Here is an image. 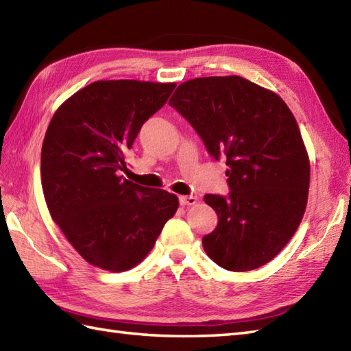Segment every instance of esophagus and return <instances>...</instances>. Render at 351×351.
Masks as SVG:
<instances>
[{
    "instance_id": "esophagus-1",
    "label": "esophagus",
    "mask_w": 351,
    "mask_h": 351,
    "mask_svg": "<svg viewBox=\"0 0 351 351\" xmlns=\"http://www.w3.org/2000/svg\"><path fill=\"white\" fill-rule=\"evenodd\" d=\"M197 202L196 196H180V204L182 206H189V205H195Z\"/></svg>"
}]
</instances>
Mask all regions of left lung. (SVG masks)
Here are the masks:
<instances>
[{
    "label": "left lung",
    "mask_w": 351,
    "mask_h": 351,
    "mask_svg": "<svg viewBox=\"0 0 351 351\" xmlns=\"http://www.w3.org/2000/svg\"><path fill=\"white\" fill-rule=\"evenodd\" d=\"M169 104L215 160L226 156L229 196L204 197L219 217L202 238L206 255L229 271L270 263L308 204L311 164L294 114L279 95L238 75L185 81Z\"/></svg>",
    "instance_id": "8db88e82"
}]
</instances>
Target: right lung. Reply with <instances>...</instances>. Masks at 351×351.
Returning <instances> with one entry per match:
<instances>
[{
  "label": "right lung",
  "instance_id": "obj_1",
  "mask_svg": "<svg viewBox=\"0 0 351 351\" xmlns=\"http://www.w3.org/2000/svg\"><path fill=\"white\" fill-rule=\"evenodd\" d=\"M175 83L95 81L52 116L40 155L43 196L52 220L88 264L126 271L143 261L180 202L121 175L128 149Z\"/></svg>",
  "mask_w": 351,
  "mask_h": 351
}]
</instances>
